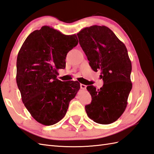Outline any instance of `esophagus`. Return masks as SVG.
Returning <instances> with one entry per match:
<instances>
[{"label": "esophagus", "instance_id": "34e87169", "mask_svg": "<svg viewBox=\"0 0 154 154\" xmlns=\"http://www.w3.org/2000/svg\"><path fill=\"white\" fill-rule=\"evenodd\" d=\"M80 86H81V89H83V90H85L86 88V86L85 85H83V84H80Z\"/></svg>", "mask_w": 154, "mask_h": 154}]
</instances>
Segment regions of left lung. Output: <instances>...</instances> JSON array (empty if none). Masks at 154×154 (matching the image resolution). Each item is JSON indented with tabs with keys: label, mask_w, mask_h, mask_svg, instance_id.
Masks as SVG:
<instances>
[{
	"label": "left lung",
	"mask_w": 154,
	"mask_h": 154,
	"mask_svg": "<svg viewBox=\"0 0 154 154\" xmlns=\"http://www.w3.org/2000/svg\"><path fill=\"white\" fill-rule=\"evenodd\" d=\"M79 44L94 72L101 70L103 85L88 86L91 103L85 106L88 116L100 124L116 121L125 111L132 88L131 62L124 43L105 26L93 25L77 33Z\"/></svg>",
	"instance_id": "1"
}]
</instances>
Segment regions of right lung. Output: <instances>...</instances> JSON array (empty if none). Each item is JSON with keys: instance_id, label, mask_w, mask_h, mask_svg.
Wrapping results in <instances>:
<instances>
[{"instance_id": "1", "label": "right lung", "mask_w": 154, "mask_h": 154, "mask_svg": "<svg viewBox=\"0 0 154 154\" xmlns=\"http://www.w3.org/2000/svg\"><path fill=\"white\" fill-rule=\"evenodd\" d=\"M78 44L76 34L65 35L49 26L26 38L17 58L16 81L25 107L39 124L51 125L66 115L80 88L77 81H61L67 53Z\"/></svg>"}]
</instances>
